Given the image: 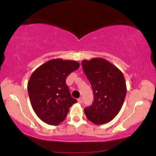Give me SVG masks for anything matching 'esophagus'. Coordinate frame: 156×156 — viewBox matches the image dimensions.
Segmentation results:
<instances>
[{
  "label": "esophagus",
  "instance_id": "obj_1",
  "mask_svg": "<svg viewBox=\"0 0 156 156\" xmlns=\"http://www.w3.org/2000/svg\"><path fill=\"white\" fill-rule=\"evenodd\" d=\"M77 101H78L79 103H82V102H83V98H81V97L79 98V99H77Z\"/></svg>",
  "mask_w": 156,
  "mask_h": 156
}]
</instances>
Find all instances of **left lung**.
<instances>
[{
  "mask_svg": "<svg viewBox=\"0 0 156 156\" xmlns=\"http://www.w3.org/2000/svg\"><path fill=\"white\" fill-rule=\"evenodd\" d=\"M82 65L94 96L93 104L84 109L85 116L95 125L108 123L123 105L127 94L125 76L116 66L101 57L83 59Z\"/></svg>",
  "mask_w": 156,
  "mask_h": 156,
  "instance_id": "8db88e82",
  "label": "left lung"
}]
</instances>
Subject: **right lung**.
Wrapping results in <instances>:
<instances>
[{
    "mask_svg": "<svg viewBox=\"0 0 156 156\" xmlns=\"http://www.w3.org/2000/svg\"><path fill=\"white\" fill-rule=\"evenodd\" d=\"M79 67L80 63L75 60L52 59L31 73L27 85L29 97L33 110L43 122L59 125L69 108L77 102L71 97L66 80Z\"/></svg>",
    "mask_w": 156,
    "mask_h": 156,
    "instance_id": "obj_1",
    "label": "right lung"
}]
</instances>
